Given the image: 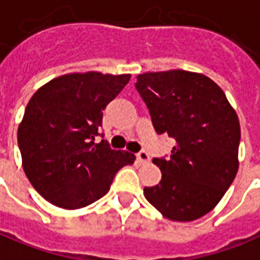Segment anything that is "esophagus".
<instances>
[{
	"instance_id": "34e87169",
	"label": "esophagus",
	"mask_w": 260,
	"mask_h": 260,
	"mask_svg": "<svg viewBox=\"0 0 260 260\" xmlns=\"http://www.w3.org/2000/svg\"><path fill=\"white\" fill-rule=\"evenodd\" d=\"M136 158H138V161H139V164H149L150 161V157L149 154L146 153L145 150H142V151H139L138 154H136Z\"/></svg>"
}]
</instances>
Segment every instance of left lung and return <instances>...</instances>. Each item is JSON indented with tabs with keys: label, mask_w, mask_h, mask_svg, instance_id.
<instances>
[{
	"label": "left lung",
	"mask_w": 260,
	"mask_h": 260,
	"mask_svg": "<svg viewBox=\"0 0 260 260\" xmlns=\"http://www.w3.org/2000/svg\"><path fill=\"white\" fill-rule=\"evenodd\" d=\"M136 91L155 132L175 139L169 158H153L162 172L145 197L165 218L190 222L215 208L237 175L240 122L224 92L204 74L145 73Z\"/></svg>",
	"instance_id": "obj_1"
}]
</instances>
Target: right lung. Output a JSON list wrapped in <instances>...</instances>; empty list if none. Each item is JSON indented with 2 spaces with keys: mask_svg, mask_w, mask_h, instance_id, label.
<instances>
[{
  "mask_svg": "<svg viewBox=\"0 0 260 260\" xmlns=\"http://www.w3.org/2000/svg\"><path fill=\"white\" fill-rule=\"evenodd\" d=\"M129 74L98 71L57 77L28 102L17 129L23 169L49 203L77 209L103 197L115 174L135 155L102 140L103 110L129 81ZM103 136V135H102Z\"/></svg>",
  "mask_w": 260,
  "mask_h": 260,
  "instance_id": "right-lung-1",
  "label": "right lung"
}]
</instances>
